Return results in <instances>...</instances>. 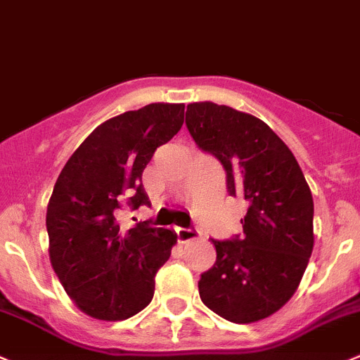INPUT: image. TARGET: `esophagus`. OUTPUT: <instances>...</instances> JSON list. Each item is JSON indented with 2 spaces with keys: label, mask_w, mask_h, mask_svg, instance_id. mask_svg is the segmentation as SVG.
<instances>
[{
  "label": "esophagus",
  "mask_w": 360,
  "mask_h": 360,
  "mask_svg": "<svg viewBox=\"0 0 360 360\" xmlns=\"http://www.w3.org/2000/svg\"><path fill=\"white\" fill-rule=\"evenodd\" d=\"M176 233L179 243H186V240H191L197 237V230L191 229V226H176Z\"/></svg>",
  "instance_id": "1"
}]
</instances>
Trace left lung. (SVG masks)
<instances>
[{"label":"left lung","mask_w":360,"mask_h":360,"mask_svg":"<svg viewBox=\"0 0 360 360\" xmlns=\"http://www.w3.org/2000/svg\"><path fill=\"white\" fill-rule=\"evenodd\" d=\"M186 128L221 163L229 195L248 202L243 233L212 239L216 262L198 294L216 315L250 323L276 313L297 290L313 251V197L297 160L267 124L212 102L190 103Z\"/></svg>","instance_id":"8db88e82"}]
</instances>
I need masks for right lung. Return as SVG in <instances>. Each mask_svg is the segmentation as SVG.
<instances>
[{"instance_id":"add662e5","label":"right lung","mask_w":360,"mask_h":360,"mask_svg":"<svg viewBox=\"0 0 360 360\" xmlns=\"http://www.w3.org/2000/svg\"><path fill=\"white\" fill-rule=\"evenodd\" d=\"M184 121L183 103H149L105 121L63 167L47 205L49 255L73 302L93 319L127 320L151 302L177 236L123 211L151 205L142 172Z\"/></svg>"}]
</instances>
